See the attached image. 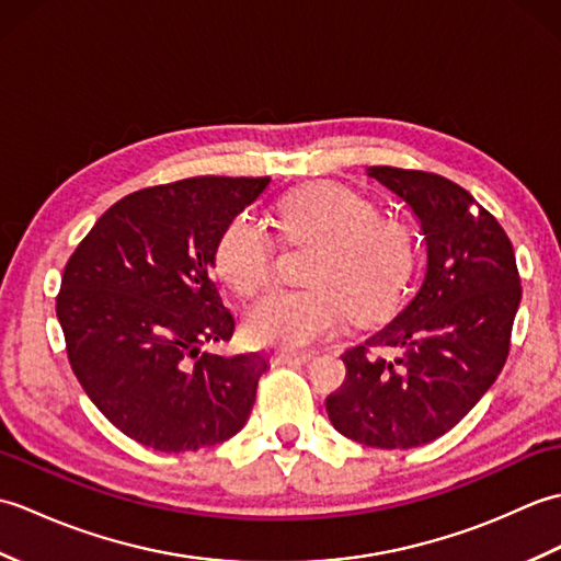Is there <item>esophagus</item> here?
Returning a JSON list of instances; mask_svg holds the SVG:
<instances>
[{
	"label": "esophagus",
	"instance_id": "1",
	"mask_svg": "<svg viewBox=\"0 0 561 561\" xmlns=\"http://www.w3.org/2000/svg\"><path fill=\"white\" fill-rule=\"evenodd\" d=\"M313 362L311 352H279L274 354V364H308Z\"/></svg>",
	"mask_w": 561,
	"mask_h": 561
}]
</instances>
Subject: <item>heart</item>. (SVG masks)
<instances>
[{"mask_svg":"<svg viewBox=\"0 0 561 561\" xmlns=\"http://www.w3.org/2000/svg\"><path fill=\"white\" fill-rule=\"evenodd\" d=\"M279 226L289 243L316 245L304 291H274L245 318L257 347L306 350L335 335L347 316L371 320L398 301L410 277L412 233L396 219L378 217L366 197L335 183L296 190L279 202ZM219 277L241 296L272 282L274 245L265 224L238 214L214 250Z\"/></svg>","mask_w":561,"mask_h":561,"instance_id":"heart-1","label":"heart"}]
</instances>
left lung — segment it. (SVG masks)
<instances>
[{
	"mask_svg": "<svg viewBox=\"0 0 561 561\" xmlns=\"http://www.w3.org/2000/svg\"><path fill=\"white\" fill-rule=\"evenodd\" d=\"M412 209L426 272L412 301L359 347L342 354L347 378L325 400L342 436L374 448H414L450 432L502 374L520 304L506 231L448 178L371 165ZM380 346L397 356L383 360Z\"/></svg>",
	"mask_w": 561,
	"mask_h": 561,
	"instance_id": "1",
	"label": "left lung"
}]
</instances>
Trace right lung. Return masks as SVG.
Segmentation results:
<instances>
[{
  "label": "right lung",
  "instance_id": "right-lung-1",
  "mask_svg": "<svg viewBox=\"0 0 561 561\" xmlns=\"http://www.w3.org/2000/svg\"><path fill=\"white\" fill-rule=\"evenodd\" d=\"M270 178L202 175L145 187L93 224L57 294L71 371L113 426L163 453L236 436L267 359L221 356L233 316L211 282L214 250Z\"/></svg>",
  "mask_w": 561,
  "mask_h": 561
}]
</instances>
